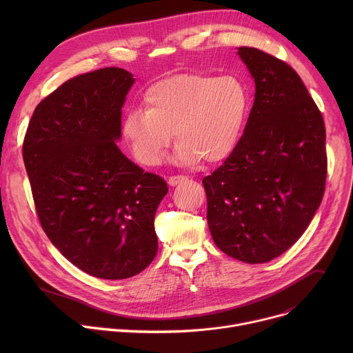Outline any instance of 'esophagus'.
<instances>
[{
	"mask_svg": "<svg viewBox=\"0 0 353 353\" xmlns=\"http://www.w3.org/2000/svg\"><path fill=\"white\" fill-rule=\"evenodd\" d=\"M184 181H187V177H185V176H181V174L170 176V177L168 179V184L172 185V187H174V185H177V184H181V183H184Z\"/></svg>",
	"mask_w": 353,
	"mask_h": 353,
	"instance_id": "obj_1",
	"label": "esophagus"
}]
</instances>
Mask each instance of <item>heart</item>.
Instances as JSON below:
<instances>
[{
	"mask_svg": "<svg viewBox=\"0 0 353 353\" xmlns=\"http://www.w3.org/2000/svg\"><path fill=\"white\" fill-rule=\"evenodd\" d=\"M248 108V89L234 75L179 74L148 88L143 110L124 116L121 135L145 166L161 162L173 134L176 162L218 163L237 146Z\"/></svg>",
	"mask_w": 353,
	"mask_h": 353,
	"instance_id": "b5f03b06",
	"label": "heart"
}]
</instances>
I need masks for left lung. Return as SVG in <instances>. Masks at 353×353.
Returning a JSON list of instances; mask_svg holds the SVG:
<instances>
[{
  "mask_svg": "<svg viewBox=\"0 0 353 353\" xmlns=\"http://www.w3.org/2000/svg\"><path fill=\"white\" fill-rule=\"evenodd\" d=\"M237 53L254 78V105L237 146L203 184L215 244L236 260L261 264L293 245L321 204L325 125L289 64L254 47Z\"/></svg>",
  "mask_w": 353,
  "mask_h": 353,
  "instance_id": "1",
  "label": "left lung"
}]
</instances>
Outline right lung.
Masks as SVG:
<instances>
[{
    "mask_svg": "<svg viewBox=\"0 0 353 353\" xmlns=\"http://www.w3.org/2000/svg\"><path fill=\"white\" fill-rule=\"evenodd\" d=\"M134 81L117 67L68 79L36 106L22 146L44 233L70 263L103 279L154 261L155 214L169 191L116 143Z\"/></svg>",
    "mask_w": 353,
    "mask_h": 353,
    "instance_id": "add662e5",
    "label": "right lung"
}]
</instances>
